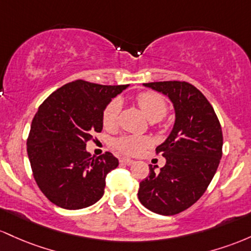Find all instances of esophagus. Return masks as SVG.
<instances>
[{"label": "esophagus", "instance_id": "esophagus-1", "mask_svg": "<svg viewBox=\"0 0 251 251\" xmlns=\"http://www.w3.org/2000/svg\"><path fill=\"white\" fill-rule=\"evenodd\" d=\"M120 162H121V163H123V165H133V163H134V160L128 159V157H121V159H120Z\"/></svg>", "mask_w": 251, "mask_h": 251}]
</instances>
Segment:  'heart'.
I'll return each mask as SVG.
<instances>
[{
    "label": "heart",
    "mask_w": 251,
    "mask_h": 251,
    "mask_svg": "<svg viewBox=\"0 0 251 251\" xmlns=\"http://www.w3.org/2000/svg\"><path fill=\"white\" fill-rule=\"evenodd\" d=\"M136 102L151 121H159L166 116L168 111V105L165 98L156 92L145 91L136 96ZM120 102L118 100H112L106 104L102 114V122L105 128L111 129L116 126L118 112H120ZM151 145V141L146 136H135L126 135L117 139L114 142L115 148L120 153L126 155H137L143 149Z\"/></svg>",
    "instance_id": "1"
}]
</instances>
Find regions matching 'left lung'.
I'll return each instance as SVG.
<instances>
[{
  "label": "left lung",
  "mask_w": 251,
  "mask_h": 251,
  "mask_svg": "<svg viewBox=\"0 0 251 251\" xmlns=\"http://www.w3.org/2000/svg\"><path fill=\"white\" fill-rule=\"evenodd\" d=\"M145 85L170 97L176 125L155 149L166 165L156 173L149 165L137 197L151 212L173 216L192 206L209 187L223 155V133L212 105L192 84L170 80Z\"/></svg>",
  "instance_id": "1"
}]
</instances>
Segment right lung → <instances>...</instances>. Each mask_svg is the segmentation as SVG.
<instances>
[{"mask_svg": "<svg viewBox=\"0 0 251 251\" xmlns=\"http://www.w3.org/2000/svg\"><path fill=\"white\" fill-rule=\"evenodd\" d=\"M129 85L78 79L52 92L39 106L27 139L34 180L47 199L67 210L88 207L104 194L105 178L118 166L110 151L92 157L86 143L103 129L111 98Z\"/></svg>", "mask_w": 251, "mask_h": 251, "instance_id": "obj_1", "label": "right lung"}]
</instances>
